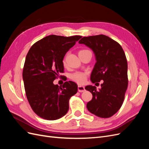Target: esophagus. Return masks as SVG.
<instances>
[{
	"mask_svg": "<svg viewBox=\"0 0 149 149\" xmlns=\"http://www.w3.org/2000/svg\"><path fill=\"white\" fill-rule=\"evenodd\" d=\"M78 90L79 92L81 93V92L85 91V88H84V86H78Z\"/></svg>",
	"mask_w": 149,
	"mask_h": 149,
	"instance_id": "obj_1",
	"label": "esophagus"
}]
</instances>
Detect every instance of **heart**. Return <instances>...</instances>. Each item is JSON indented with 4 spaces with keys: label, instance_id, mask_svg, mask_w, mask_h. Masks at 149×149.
<instances>
[{
    "label": "heart",
    "instance_id": "heart-1",
    "mask_svg": "<svg viewBox=\"0 0 149 149\" xmlns=\"http://www.w3.org/2000/svg\"><path fill=\"white\" fill-rule=\"evenodd\" d=\"M88 53H91V52L89 50V49H81V50L79 51V56H81L82 55H85V54ZM66 58L67 55H66L64 58L63 60V64L65 65L66 62ZM88 77V73H85V72H75V73L71 74L70 75V79L71 80H73V81L76 82V83H78L79 84H83L85 83Z\"/></svg>",
    "mask_w": 149,
    "mask_h": 149
}]
</instances>
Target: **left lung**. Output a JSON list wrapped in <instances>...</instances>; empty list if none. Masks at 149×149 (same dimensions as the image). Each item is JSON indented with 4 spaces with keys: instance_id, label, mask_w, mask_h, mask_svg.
I'll return each mask as SVG.
<instances>
[{
    "instance_id": "left-lung-1",
    "label": "left lung",
    "mask_w": 149,
    "mask_h": 149,
    "mask_svg": "<svg viewBox=\"0 0 149 149\" xmlns=\"http://www.w3.org/2000/svg\"><path fill=\"white\" fill-rule=\"evenodd\" d=\"M79 43L93 49L96 63L91 75V81L100 82L101 88L97 91L95 86L85 89L93 94L87 108L92 114L101 118L115 114L123 105L128 86L127 61L120 44L104 35L84 37Z\"/></svg>"
}]
</instances>
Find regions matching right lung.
<instances>
[{"mask_svg":"<svg viewBox=\"0 0 149 149\" xmlns=\"http://www.w3.org/2000/svg\"><path fill=\"white\" fill-rule=\"evenodd\" d=\"M81 36H47L35 43L26 55L23 79L26 98L35 113L47 120H56L69 109V100L78 86L66 81L62 86L53 81L64 72L63 60Z\"/></svg>","mask_w":149,"mask_h":149,"instance_id":"right-lung-1","label":"right lung"}]
</instances>
